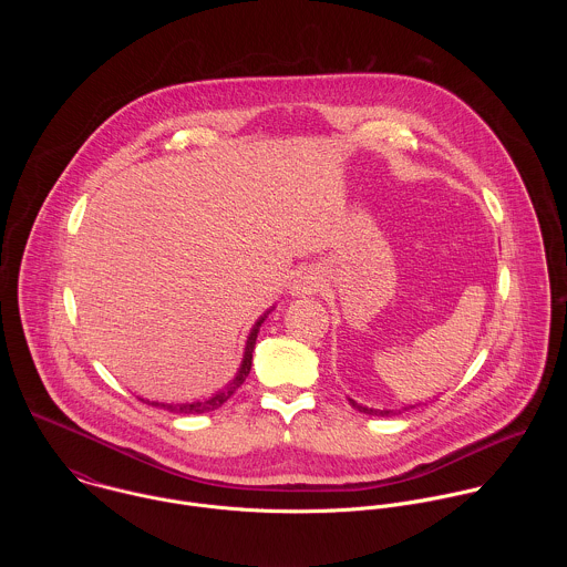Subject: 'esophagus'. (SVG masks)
<instances>
[{
    "label": "esophagus",
    "mask_w": 567,
    "mask_h": 567,
    "mask_svg": "<svg viewBox=\"0 0 567 567\" xmlns=\"http://www.w3.org/2000/svg\"><path fill=\"white\" fill-rule=\"evenodd\" d=\"M321 275L317 270H303L297 275L295 284H292V292L295 295H317L321 290Z\"/></svg>",
    "instance_id": "34e87169"
}]
</instances>
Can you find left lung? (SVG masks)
I'll return each instance as SVG.
<instances>
[{
    "label": "left lung",
    "instance_id": "1",
    "mask_svg": "<svg viewBox=\"0 0 567 567\" xmlns=\"http://www.w3.org/2000/svg\"><path fill=\"white\" fill-rule=\"evenodd\" d=\"M349 404L353 405V408H358V410H360V412H364V414H380V416H393V414H402L404 410L414 408V405H404L402 410H373V408H367V405L355 404L353 400H349Z\"/></svg>",
    "mask_w": 567,
    "mask_h": 567
}]
</instances>
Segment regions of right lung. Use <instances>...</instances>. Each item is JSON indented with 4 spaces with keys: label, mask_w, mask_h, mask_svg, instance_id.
<instances>
[{
    "label": "right lung",
    "mask_w": 567,
    "mask_h": 567,
    "mask_svg": "<svg viewBox=\"0 0 567 567\" xmlns=\"http://www.w3.org/2000/svg\"><path fill=\"white\" fill-rule=\"evenodd\" d=\"M264 319H266V315H264V317L255 323V327L250 329L248 340H246L243 367H240V371H238L236 380H234L231 384H227V389H223L220 393H216L214 398H209V400H205V402H192V404H159V402H148V400H142V402L148 405H159L163 410H167V412H176V414H203V412H209V410L220 408V405L225 404L227 400H231V395L243 386L244 380H246V375H248V371H250V362H252V349H255L257 331H259V324L264 323Z\"/></svg>",
    "instance_id": "add662e5"
}]
</instances>
